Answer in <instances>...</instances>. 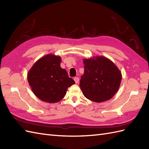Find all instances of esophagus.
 <instances>
[{
	"mask_svg": "<svg viewBox=\"0 0 149 149\" xmlns=\"http://www.w3.org/2000/svg\"><path fill=\"white\" fill-rule=\"evenodd\" d=\"M74 81H75V82L76 83V84H77V83L79 82V77H74Z\"/></svg>",
	"mask_w": 149,
	"mask_h": 149,
	"instance_id": "1",
	"label": "esophagus"
}]
</instances>
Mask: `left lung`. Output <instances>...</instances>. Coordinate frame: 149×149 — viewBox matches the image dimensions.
Wrapping results in <instances>:
<instances>
[{"label": "left lung", "mask_w": 149, "mask_h": 149, "mask_svg": "<svg viewBox=\"0 0 149 149\" xmlns=\"http://www.w3.org/2000/svg\"><path fill=\"white\" fill-rule=\"evenodd\" d=\"M83 63L84 73L79 86L85 97L98 103L111 99L121 82L122 75L119 68L104 56L84 59Z\"/></svg>", "instance_id": "8db88e82"}]
</instances>
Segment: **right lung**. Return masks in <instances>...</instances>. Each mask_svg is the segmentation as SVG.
<instances>
[{
	"label": "right lung",
	"instance_id": "obj_1",
	"mask_svg": "<svg viewBox=\"0 0 149 149\" xmlns=\"http://www.w3.org/2000/svg\"><path fill=\"white\" fill-rule=\"evenodd\" d=\"M61 57L49 54L37 60L27 75L30 88L37 98L47 103H56L64 98L67 89L75 84L65 69Z\"/></svg>",
	"mask_w": 149,
	"mask_h": 149
}]
</instances>
